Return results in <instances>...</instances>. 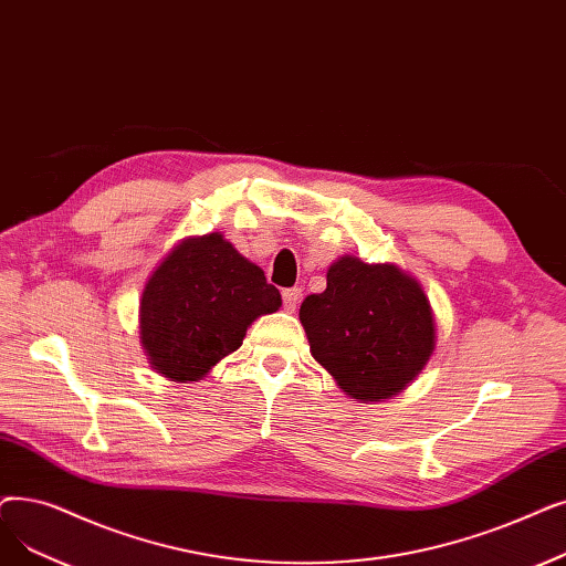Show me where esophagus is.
Returning a JSON list of instances; mask_svg holds the SVG:
<instances>
[{
    "instance_id": "1",
    "label": "esophagus",
    "mask_w": 566,
    "mask_h": 566,
    "mask_svg": "<svg viewBox=\"0 0 566 566\" xmlns=\"http://www.w3.org/2000/svg\"><path fill=\"white\" fill-rule=\"evenodd\" d=\"M301 298H303V289H298V286H291V289H284V291H282V301H284V310H286V312L296 310V305L301 303Z\"/></svg>"
}]
</instances>
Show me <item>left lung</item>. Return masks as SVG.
Returning <instances> with one entry per match:
<instances>
[{
    "instance_id": "left-lung-1",
    "label": "left lung",
    "mask_w": 566,
    "mask_h": 566,
    "mask_svg": "<svg viewBox=\"0 0 566 566\" xmlns=\"http://www.w3.org/2000/svg\"><path fill=\"white\" fill-rule=\"evenodd\" d=\"M310 352L358 402L402 392L434 352V318L423 286L392 263L339 256L326 291L301 305Z\"/></svg>"
}]
</instances>
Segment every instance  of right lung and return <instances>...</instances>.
<instances>
[{
  "mask_svg": "<svg viewBox=\"0 0 566 566\" xmlns=\"http://www.w3.org/2000/svg\"><path fill=\"white\" fill-rule=\"evenodd\" d=\"M280 291L222 233L185 238L140 296V344L153 370L196 381L235 352L254 318L277 312Z\"/></svg>",
  "mask_w": 566,
  "mask_h": 566,
  "instance_id": "add662e5",
  "label": "right lung"
}]
</instances>
